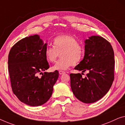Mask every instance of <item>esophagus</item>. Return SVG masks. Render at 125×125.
Masks as SVG:
<instances>
[{
    "mask_svg": "<svg viewBox=\"0 0 125 125\" xmlns=\"http://www.w3.org/2000/svg\"><path fill=\"white\" fill-rule=\"evenodd\" d=\"M65 73V72L63 71H59V73L60 74H64Z\"/></svg>",
    "mask_w": 125,
    "mask_h": 125,
    "instance_id": "esophagus-1",
    "label": "esophagus"
}]
</instances>
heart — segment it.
<instances>
[{
  "mask_svg": "<svg viewBox=\"0 0 125 125\" xmlns=\"http://www.w3.org/2000/svg\"><path fill=\"white\" fill-rule=\"evenodd\" d=\"M61 54V58L52 67L53 70H65L72 64L76 66L84 57L85 49L73 36L61 35L55 37L53 46H47L45 55L48 62L54 63Z\"/></svg>",
  "mask_w": 125,
  "mask_h": 125,
  "instance_id": "heart-1",
  "label": "heart"
}]
</instances>
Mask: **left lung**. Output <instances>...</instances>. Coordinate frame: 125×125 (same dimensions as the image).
<instances>
[{"instance_id": "left-lung-1", "label": "left lung", "mask_w": 125, "mask_h": 125, "mask_svg": "<svg viewBox=\"0 0 125 125\" xmlns=\"http://www.w3.org/2000/svg\"><path fill=\"white\" fill-rule=\"evenodd\" d=\"M85 55L74 67L81 73H71V87L74 96L85 103H94L108 92L114 80L115 56L112 46L101 36L85 40ZM88 73L85 77L82 74Z\"/></svg>"}]
</instances>
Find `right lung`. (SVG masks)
I'll use <instances>...</instances> for the list:
<instances>
[{
    "label": "right lung",
    "instance_id": "right-lung-1",
    "mask_svg": "<svg viewBox=\"0 0 125 125\" xmlns=\"http://www.w3.org/2000/svg\"><path fill=\"white\" fill-rule=\"evenodd\" d=\"M47 44L38 35L26 37L12 46L8 55V71L13 92L30 106L45 103L51 97L59 76L57 70L42 73L49 65L45 55ZM42 74V77L38 74Z\"/></svg>",
    "mask_w": 125,
    "mask_h": 125
}]
</instances>
